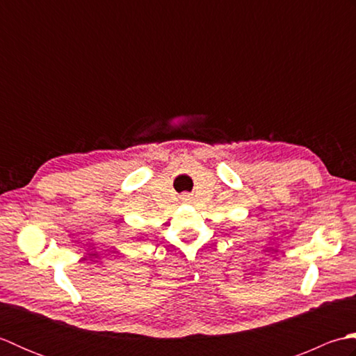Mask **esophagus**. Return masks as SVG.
<instances>
[{
  "mask_svg": "<svg viewBox=\"0 0 356 356\" xmlns=\"http://www.w3.org/2000/svg\"><path fill=\"white\" fill-rule=\"evenodd\" d=\"M182 199H184V200H188V199H190V195H188V194H184V195H182Z\"/></svg>",
  "mask_w": 356,
  "mask_h": 356,
  "instance_id": "esophagus-1",
  "label": "esophagus"
}]
</instances>
